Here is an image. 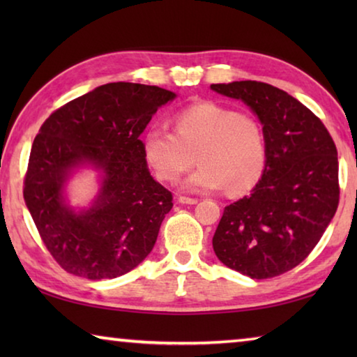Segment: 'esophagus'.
I'll list each match as a JSON object with an SVG mask.
<instances>
[{
	"label": "esophagus",
	"instance_id": "34e87169",
	"mask_svg": "<svg viewBox=\"0 0 357 357\" xmlns=\"http://www.w3.org/2000/svg\"><path fill=\"white\" fill-rule=\"evenodd\" d=\"M178 202H179V203H183V204H197V203H198L197 198L184 197V195H181V197L178 198Z\"/></svg>",
	"mask_w": 357,
	"mask_h": 357
}]
</instances>
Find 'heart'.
<instances>
[{"mask_svg":"<svg viewBox=\"0 0 357 357\" xmlns=\"http://www.w3.org/2000/svg\"><path fill=\"white\" fill-rule=\"evenodd\" d=\"M143 154L155 176L174 184L195 164L184 187L192 192L219 190L231 195L252 190L268 164L263 124L249 113L202 102L174 116V132L153 126L143 137Z\"/></svg>","mask_w":357,"mask_h":357,"instance_id":"heart-1","label":"heart"}]
</instances>
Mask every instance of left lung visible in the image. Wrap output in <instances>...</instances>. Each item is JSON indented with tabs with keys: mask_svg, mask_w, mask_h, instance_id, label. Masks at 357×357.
Segmentation results:
<instances>
[{
	"mask_svg": "<svg viewBox=\"0 0 357 357\" xmlns=\"http://www.w3.org/2000/svg\"><path fill=\"white\" fill-rule=\"evenodd\" d=\"M211 88L245 102L268 142L259 183L223 209L213 238L215 255L257 280L285 274L310 255L337 211L335 143L315 113L273 84L245 80Z\"/></svg>",
	"mask_w": 357,
	"mask_h": 357,
	"instance_id": "8db88e82",
	"label": "left lung"
}]
</instances>
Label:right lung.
I'll return each instance as SVG.
<instances>
[{
    "instance_id": "1",
    "label": "right lung",
    "mask_w": 357,
    "mask_h": 357,
    "mask_svg": "<svg viewBox=\"0 0 357 357\" xmlns=\"http://www.w3.org/2000/svg\"><path fill=\"white\" fill-rule=\"evenodd\" d=\"M174 93L140 83H107L59 107L36 135L23 198L42 243L68 273L114 279L149 255L173 195L151 178L140 135ZM105 170L93 206L74 213L62 184L74 166Z\"/></svg>"
}]
</instances>
